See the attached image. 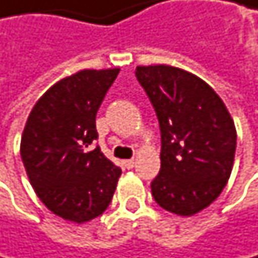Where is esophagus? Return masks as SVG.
<instances>
[{"mask_svg": "<svg viewBox=\"0 0 258 258\" xmlns=\"http://www.w3.org/2000/svg\"><path fill=\"white\" fill-rule=\"evenodd\" d=\"M123 165H125L128 170H132L135 165H136V162H135V159H128V160H123Z\"/></svg>", "mask_w": 258, "mask_h": 258, "instance_id": "34e87169", "label": "esophagus"}]
</instances>
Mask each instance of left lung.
I'll return each mask as SVG.
<instances>
[{
    "label": "left lung",
    "mask_w": 258,
    "mask_h": 258,
    "mask_svg": "<svg viewBox=\"0 0 258 258\" xmlns=\"http://www.w3.org/2000/svg\"><path fill=\"white\" fill-rule=\"evenodd\" d=\"M136 78L160 126V171L151 182L153 197L173 214L194 216L228 183L237 145L234 120L216 91L186 70L139 66Z\"/></svg>",
    "instance_id": "obj_1"
}]
</instances>
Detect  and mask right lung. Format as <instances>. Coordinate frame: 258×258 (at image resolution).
Segmentation results:
<instances>
[{"mask_svg": "<svg viewBox=\"0 0 258 258\" xmlns=\"http://www.w3.org/2000/svg\"><path fill=\"white\" fill-rule=\"evenodd\" d=\"M119 69L81 70L51 85L32 108L21 159L42 204L64 220L84 223L110 205L120 168L90 144L96 113Z\"/></svg>", "mask_w": 258, "mask_h": 258, "instance_id": "1", "label": "right lung"}]
</instances>
